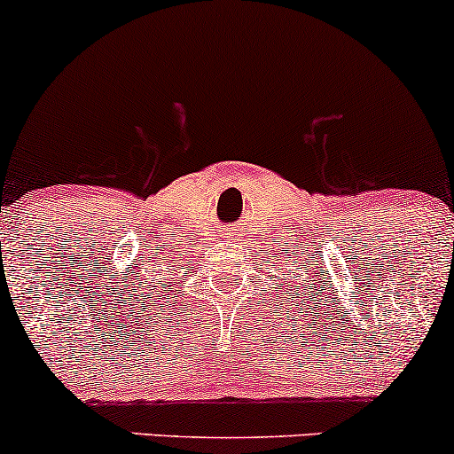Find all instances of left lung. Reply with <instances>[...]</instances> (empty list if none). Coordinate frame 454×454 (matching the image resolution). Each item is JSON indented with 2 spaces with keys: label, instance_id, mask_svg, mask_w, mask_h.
I'll return each mask as SVG.
<instances>
[{
  "label": "left lung",
  "instance_id": "left-lung-1",
  "mask_svg": "<svg viewBox=\"0 0 454 454\" xmlns=\"http://www.w3.org/2000/svg\"><path fill=\"white\" fill-rule=\"evenodd\" d=\"M291 293H295V288H293V284H291Z\"/></svg>",
  "mask_w": 454,
  "mask_h": 454
}]
</instances>
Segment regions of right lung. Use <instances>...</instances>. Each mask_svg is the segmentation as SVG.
Returning a JSON list of instances; mask_svg holds the SVG:
<instances>
[{"label":"right lung","mask_w":454,"mask_h":454,"mask_svg":"<svg viewBox=\"0 0 454 454\" xmlns=\"http://www.w3.org/2000/svg\"><path fill=\"white\" fill-rule=\"evenodd\" d=\"M166 286H172V280L168 282ZM166 286L153 288V284H148V286H146V291H148V293H146V297H148V300H153V297H157V300H161V293H168V291H163V288H166ZM166 300H170V297H166Z\"/></svg>","instance_id":"obj_1"}]
</instances>
